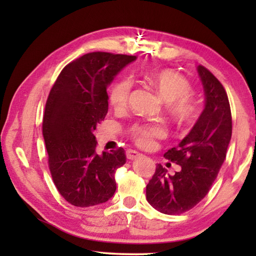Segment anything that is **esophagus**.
<instances>
[{"mask_svg":"<svg viewBox=\"0 0 256 256\" xmlns=\"http://www.w3.org/2000/svg\"><path fill=\"white\" fill-rule=\"evenodd\" d=\"M138 156H140V154H138V151H136V150H128V151H126V158L130 159V160L136 159V158L138 157Z\"/></svg>","mask_w":256,"mask_h":256,"instance_id":"esophagus-1","label":"esophagus"}]
</instances>
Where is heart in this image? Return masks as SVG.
Segmentation results:
<instances>
[{
    "instance_id": "obj_1",
    "label": "heart",
    "mask_w": 256,
    "mask_h": 256,
    "mask_svg": "<svg viewBox=\"0 0 256 256\" xmlns=\"http://www.w3.org/2000/svg\"><path fill=\"white\" fill-rule=\"evenodd\" d=\"M148 79L160 97L167 104H170V110L177 120L186 123L192 120L196 114V106L190 99L192 86L185 78L170 70H162L151 73ZM132 86L130 78H122L112 86L108 100L114 110H120L126 107ZM128 133L138 146L150 148L156 138L164 136V128L159 124H134L128 130Z\"/></svg>"
}]
</instances>
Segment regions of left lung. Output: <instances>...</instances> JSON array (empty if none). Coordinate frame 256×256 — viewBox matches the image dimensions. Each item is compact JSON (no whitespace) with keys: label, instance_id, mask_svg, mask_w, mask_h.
<instances>
[{"label":"left lung","instance_id":"1","mask_svg":"<svg viewBox=\"0 0 256 256\" xmlns=\"http://www.w3.org/2000/svg\"><path fill=\"white\" fill-rule=\"evenodd\" d=\"M204 92V110L176 148L164 156L182 167L175 175L158 164L146 185V200L164 214H180L204 198L218 176L232 138V112L226 90L202 66L196 68Z\"/></svg>","mask_w":256,"mask_h":256}]
</instances>
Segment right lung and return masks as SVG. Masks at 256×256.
Instances as JSON below:
<instances>
[{
	"mask_svg": "<svg viewBox=\"0 0 256 256\" xmlns=\"http://www.w3.org/2000/svg\"><path fill=\"white\" fill-rule=\"evenodd\" d=\"M136 56L94 52L60 73L45 107L42 136L58 192L72 206L86 208L114 196L115 170L126 162L123 148L96 152L94 130L108 112L107 86Z\"/></svg>",
	"mask_w": 256,
	"mask_h": 256,
	"instance_id": "obj_1",
	"label": "right lung"
}]
</instances>
